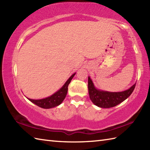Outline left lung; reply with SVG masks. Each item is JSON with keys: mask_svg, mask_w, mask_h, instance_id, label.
<instances>
[{"mask_svg": "<svg viewBox=\"0 0 150 150\" xmlns=\"http://www.w3.org/2000/svg\"><path fill=\"white\" fill-rule=\"evenodd\" d=\"M133 85L128 90L121 92H109L97 90L88 77V91L91 100L96 106L103 108H110L119 104L130 96L135 87Z\"/></svg>", "mask_w": 150, "mask_h": 150, "instance_id": "8db88e82", "label": "left lung"}]
</instances>
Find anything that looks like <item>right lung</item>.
Listing matches in <instances>:
<instances>
[{
    "instance_id": "1",
    "label": "right lung",
    "mask_w": 150,
    "mask_h": 150,
    "mask_svg": "<svg viewBox=\"0 0 150 150\" xmlns=\"http://www.w3.org/2000/svg\"><path fill=\"white\" fill-rule=\"evenodd\" d=\"M75 75V73L73 74L68 79V80L66 82V83L64 84L63 86L59 91H57L56 93L52 95V96L40 100H33L28 98V100H30L31 103L36 104L37 106L42 108H44V109H49V108L59 106V105L62 103V101L65 98L67 95V92H68V85Z\"/></svg>"
}]
</instances>
